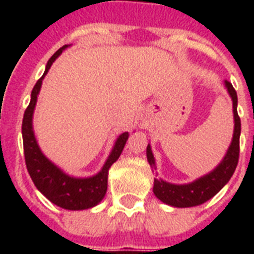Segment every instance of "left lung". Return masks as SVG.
<instances>
[{
  "label": "left lung",
  "mask_w": 254,
  "mask_h": 254,
  "mask_svg": "<svg viewBox=\"0 0 254 254\" xmlns=\"http://www.w3.org/2000/svg\"><path fill=\"white\" fill-rule=\"evenodd\" d=\"M224 85L228 91V95L232 99L233 107V137L229 145L228 150L225 153L224 158L217 165L212 171L205 174L203 177L197 178L193 182L185 183V185H175L163 181L161 178H154V186L153 192L159 200L165 204L178 208H187V207H195L200 205L213 197L223 187H224L231 177L236 170L239 162V153H240V133H241V121L237 115V93L235 88L229 81L225 80ZM147 162L150 165L151 170H157L155 166V158L151 151L150 143L146 147Z\"/></svg>",
  "instance_id": "obj_1"
}]
</instances>
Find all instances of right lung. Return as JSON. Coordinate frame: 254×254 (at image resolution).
Here are the masks:
<instances>
[{
	"label": "right lung",
	"mask_w": 254,
	"mask_h": 254,
	"mask_svg": "<svg viewBox=\"0 0 254 254\" xmlns=\"http://www.w3.org/2000/svg\"><path fill=\"white\" fill-rule=\"evenodd\" d=\"M69 45L59 49L46 64L43 76L37 81L31 91V100L22 121V138H23V150H25L26 167L34 185L51 203L58 207L69 211H81L95 207L103 200L108 189V173L113 163L119 159L124 150V146L129 138V133L125 131L120 134L112 147L111 154L108 155L99 173L87 178H76L64 173L61 167L51 162L38 145L33 127L34 109L37 105L38 95L41 91L42 81L49 72L50 67L58 59Z\"/></svg>",
	"instance_id": "add662e5"
}]
</instances>
